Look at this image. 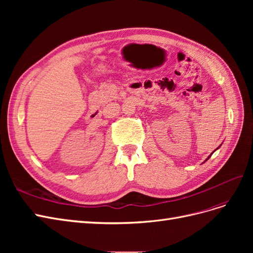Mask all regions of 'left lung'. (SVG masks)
<instances>
[{"mask_svg": "<svg viewBox=\"0 0 253 253\" xmlns=\"http://www.w3.org/2000/svg\"><path fill=\"white\" fill-rule=\"evenodd\" d=\"M220 145H221V144H220ZM220 145H219V147H218V148H220ZM218 148H217V149H218ZM217 149H216V150H217ZM210 156H211V155H210ZM210 156H209L208 158H207V159H209V158H210ZM207 159H206V160H207Z\"/></svg>", "mask_w": 253, "mask_h": 253, "instance_id": "left-lung-1", "label": "left lung"}]
</instances>
